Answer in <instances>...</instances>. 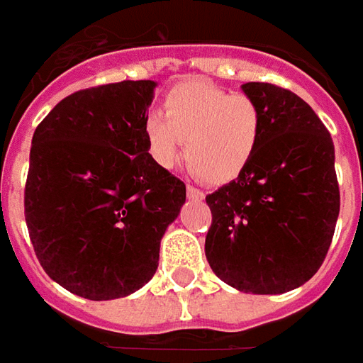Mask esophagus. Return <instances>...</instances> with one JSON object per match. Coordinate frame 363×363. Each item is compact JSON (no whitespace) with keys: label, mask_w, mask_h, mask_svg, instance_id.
<instances>
[{"label":"esophagus","mask_w":363,"mask_h":363,"mask_svg":"<svg viewBox=\"0 0 363 363\" xmlns=\"http://www.w3.org/2000/svg\"><path fill=\"white\" fill-rule=\"evenodd\" d=\"M187 198H189V199H203V191H201V189H198V187L187 186Z\"/></svg>","instance_id":"obj_1"}]
</instances>
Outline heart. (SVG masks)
I'll list each match as a JSON object with an SVG mask.
<instances>
[{
  "mask_svg": "<svg viewBox=\"0 0 363 363\" xmlns=\"http://www.w3.org/2000/svg\"><path fill=\"white\" fill-rule=\"evenodd\" d=\"M264 131L262 108L245 94L191 79L164 99V116L150 113L143 135L150 155L172 167L186 142L187 167L208 184H228L254 160Z\"/></svg>",
  "mask_w": 363,
  "mask_h": 363,
  "instance_id": "heart-1",
  "label": "heart"
}]
</instances>
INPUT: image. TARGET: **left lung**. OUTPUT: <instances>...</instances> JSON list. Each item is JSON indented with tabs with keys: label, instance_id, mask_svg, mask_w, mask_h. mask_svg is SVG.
<instances>
[{
	"label": "left lung",
	"instance_id": "8db88e82",
	"mask_svg": "<svg viewBox=\"0 0 363 363\" xmlns=\"http://www.w3.org/2000/svg\"><path fill=\"white\" fill-rule=\"evenodd\" d=\"M264 116L254 160L233 182L206 196L211 225L206 257L240 291L284 294L320 269L334 238L340 186L334 142L301 97L247 82Z\"/></svg>",
	"mask_w": 363,
	"mask_h": 363
}]
</instances>
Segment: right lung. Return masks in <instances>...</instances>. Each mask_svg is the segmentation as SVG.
<instances>
[{
  "label": "right lung",
  "mask_w": 363,
  "mask_h": 363,
  "mask_svg": "<svg viewBox=\"0 0 363 363\" xmlns=\"http://www.w3.org/2000/svg\"><path fill=\"white\" fill-rule=\"evenodd\" d=\"M155 82L79 89L35 128L23 194L41 267L85 300L125 298L153 278L186 184L150 155Z\"/></svg>",
  "instance_id": "right-lung-1"
}]
</instances>
